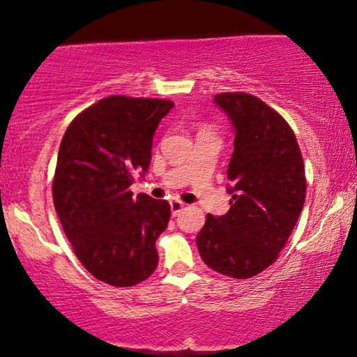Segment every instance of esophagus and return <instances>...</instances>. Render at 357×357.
<instances>
[{"label":"esophagus","instance_id":"esophagus-1","mask_svg":"<svg viewBox=\"0 0 357 357\" xmlns=\"http://www.w3.org/2000/svg\"><path fill=\"white\" fill-rule=\"evenodd\" d=\"M185 204L182 202H178V199H174V202H170V209H172V216H178L180 213L183 211Z\"/></svg>","mask_w":357,"mask_h":357}]
</instances>
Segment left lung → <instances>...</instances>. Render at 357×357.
I'll use <instances>...</instances> for the list:
<instances>
[{
  "mask_svg": "<svg viewBox=\"0 0 357 357\" xmlns=\"http://www.w3.org/2000/svg\"><path fill=\"white\" fill-rule=\"evenodd\" d=\"M214 102L236 135L227 167L232 199L224 216L208 214L197 247L211 270L245 280L275 263L299 219L304 160L287 121L258 97L224 92Z\"/></svg>",
  "mask_w": 357,
  "mask_h": 357,
  "instance_id": "8db88e82",
  "label": "left lung"
}]
</instances>
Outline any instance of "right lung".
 <instances>
[{
  "instance_id": "add662e5",
  "label": "right lung",
  "mask_w": 357,
  "mask_h": 357,
  "mask_svg": "<svg viewBox=\"0 0 357 357\" xmlns=\"http://www.w3.org/2000/svg\"><path fill=\"white\" fill-rule=\"evenodd\" d=\"M174 109L164 99L110 96L81 112L63 136L53 203L76 257L97 280L130 287L159 261L155 241L170 204L130 185L148 172L153 136Z\"/></svg>"
}]
</instances>
